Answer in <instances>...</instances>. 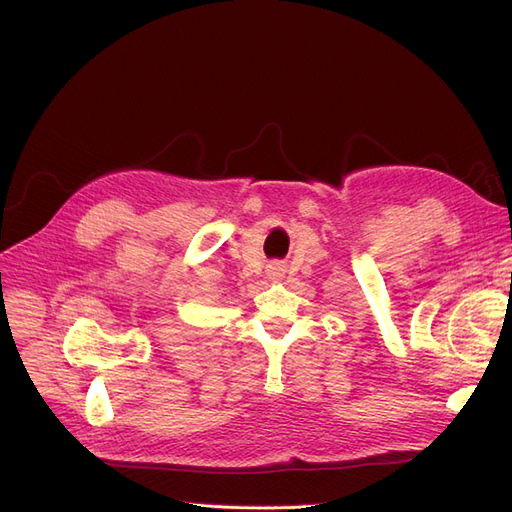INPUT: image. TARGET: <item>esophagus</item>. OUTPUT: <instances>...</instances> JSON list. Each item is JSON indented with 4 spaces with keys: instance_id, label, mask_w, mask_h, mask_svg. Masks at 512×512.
<instances>
[{
    "instance_id": "esophagus-1",
    "label": "esophagus",
    "mask_w": 512,
    "mask_h": 512,
    "mask_svg": "<svg viewBox=\"0 0 512 512\" xmlns=\"http://www.w3.org/2000/svg\"><path fill=\"white\" fill-rule=\"evenodd\" d=\"M267 275L271 277V280H282L284 265H280V262H273V265H269V269H267Z\"/></svg>"
}]
</instances>
